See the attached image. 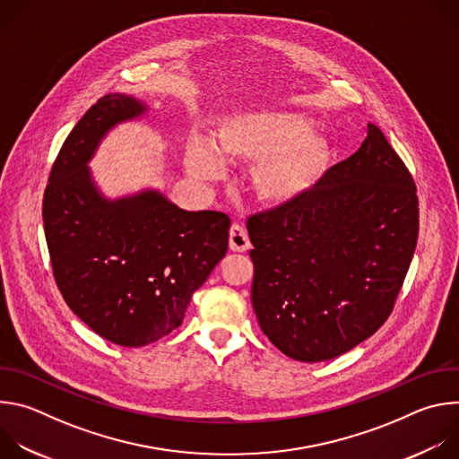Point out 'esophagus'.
<instances>
[{
  "label": "esophagus",
  "instance_id": "34e87169",
  "mask_svg": "<svg viewBox=\"0 0 459 459\" xmlns=\"http://www.w3.org/2000/svg\"><path fill=\"white\" fill-rule=\"evenodd\" d=\"M229 248L232 252H247L250 248V241H248V234L247 230L239 225V223H234L230 227V232H229Z\"/></svg>",
  "mask_w": 459,
  "mask_h": 459
}]
</instances>
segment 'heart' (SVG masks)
Listing matches in <instances>:
<instances>
[{
    "instance_id": "1",
    "label": "heart",
    "mask_w": 459,
    "mask_h": 459,
    "mask_svg": "<svg viewBox=\"0 0 459 459\" xmlns=\"http://www.w3.org/2000/svg\"><path fill=\"white\" fill-rule=\"evenodd\" d=\"M312 128L299 112H239L220 123L212 145L188 140L185 169L195 179L214 181L221 163L252 165L255 198L274 211L294 209L317 190L334 160L333 142Z\"/></svg>"
}]
</instances>
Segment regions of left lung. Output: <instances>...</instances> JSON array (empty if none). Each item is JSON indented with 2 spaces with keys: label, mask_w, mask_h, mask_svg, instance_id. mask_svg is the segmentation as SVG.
<instances>
[{
  "label": "left lung",
  "mask_w": 459,
  "mask_h": 459,
  "mask_svg": "<svg viewBox=\"0 0 459 459\" xmlns=\"http://www.w3.org/2000/svg\"><path fill=\"white\" fill-rule=\"evenodd\" d=\"M310 198L247 223L252 307L289 358L342 356L386 321L416 250L414 179L379 126Z\"/></svg>",
  "instance_id": "1"
}]
</instances>
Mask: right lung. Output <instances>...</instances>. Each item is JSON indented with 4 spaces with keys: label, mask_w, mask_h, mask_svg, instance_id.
Instances as JSON below:
<instances>
[{
    "label": "right lung",
    "mask_w": 459,
    "mask_h": 459,
    "mask_svg": "<svg viewBox=\"0 0 459 459\" xmlns=\"http://www.w3.org/2000/svg\"><path fill=\"white\" fill-rule=\"evenodd\" d=\"M142 100L107 94L76 123L50 170L43 225L57 289L101 338L143 347L181 325L229 247L223 212L179 209L154 188L110 200L91 160L114 126L147 114Z\"/></svg>",
    "instance_id": "right-lung-1"
}]
</instances>
